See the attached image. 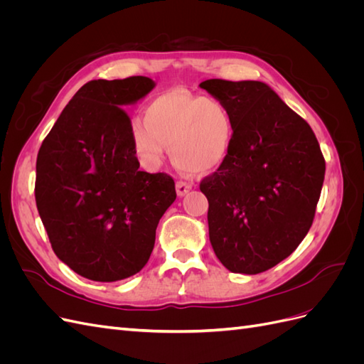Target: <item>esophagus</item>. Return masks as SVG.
<instances>
[{
  "label": "esophagus",
  "mask_w": 364,
  "mask_h": 364,
  "mask_svg": "<svg viewBox=\"0 0 364 364\" xmlns=\"http://www.w3.org/2000/svg\"><path fill=\"white\" fill-rule=\"evenodd\" d=\"M191 183H188V182H183V181H179L178 183H176V193H178V196L179 197H182V196H185L186 193H190V190H191Z\"/></svg>",
  "instance_id": "34e87169"
}]
</instances>
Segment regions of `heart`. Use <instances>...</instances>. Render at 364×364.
Returning a JSON list of instances; mask_svg holds the SVG:
<instances>
[{"label":"heart","instance_id":"b5f03b06","mask_svg":"<svg viewBox=\"0 0 364 364\" xmlns=\"http://www.w3.org/2000/svg\"><path fill=\"white\" fill-rule=\"evenodd\" d=\"M234 138L228 107L214 97L185 90L165 91L151 98L144 121L132 123V141L149 168L162 164L170 147L174 164L193 173H209L222 165Z\"/></svg>","mask_w":364,"mask_h":364}]
</instances>
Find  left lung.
<instances>
[{
	"instance_id": "8db88e82",
	"label": "left lung",
	"mask_w": 364,
	"mask_h": 364,
	"mask_svg": "<svg viewBox=\"0 0 364 364\" xmlns=\"http://www.w3.org/2000/svg\"><path fill=\"white\" fill-rule=\"evenodd\" d=\"M200 87L234 123L225 162L200 182L209 241L232 273L266 272L291 255L313 225L325 178L321 146L266 83L211 79Z\"/></svg>"
}]
</instances>
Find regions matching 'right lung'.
<instances>
[{"label":"right lung","mask_w":364,"mask_h":364,"mask_svg":"<svg viewBox=\"0 0 364 364\" xmlns=\"http://www.w3.org/2000/svg\"><path fill=\"white\" fill-rule=\"evenodd\" d=\"M155 85L142 75L87 82L38 153L35 197L51 247L91 281L126 279L144 267L159 220L176 200L168 174L138 170L123 111Z\"/></svg>","instance_id":"right-lung-1"}]
</instances>
